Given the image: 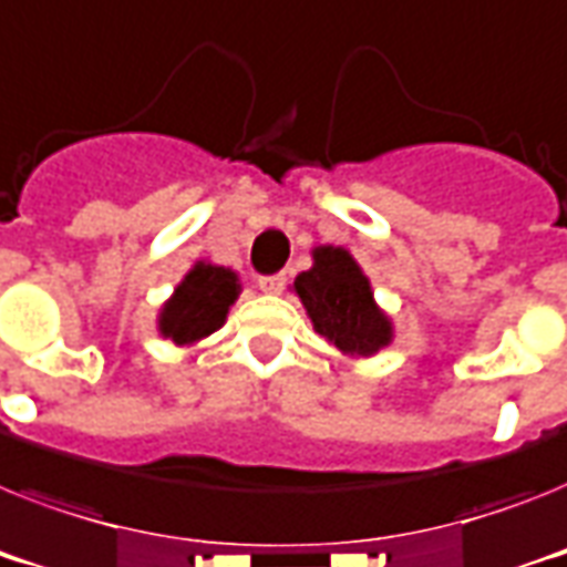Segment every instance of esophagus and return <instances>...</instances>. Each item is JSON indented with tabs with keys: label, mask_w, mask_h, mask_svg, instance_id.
Returning <instances> with one entry per match:
<instances>
[{
	"label": "esophagus",
	"mask_w": 567,
	"mask_h": 567,
	"mask_svg": "<svg viewBox=\"0 0 567 567\" xmlns=\"http://www.w3.org/2000/svg\"><path fill=\"white\" fill-rule=\"evenodd\" d=\"M285 285H288V276L285 274H270V276H259V288L265 293H282Z\"/></svg>",
	"instance_id": "obj_1"
}]
</instances>
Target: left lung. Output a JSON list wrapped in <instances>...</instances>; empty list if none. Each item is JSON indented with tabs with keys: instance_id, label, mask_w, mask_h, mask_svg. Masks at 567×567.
<instances>
[{
	"instance_id": "obj_1",
	"label": "left lung",
	"mask_w": 567,
	"mask_h": 567,
	"mask_svg": "<svg viewBox=\"0 0 567 567\" xmlns=\"http://www.w3.org/2000/svg\"><path fill=\"white\" fill-rule=\"evenodd\" d=\"M293 291L313 328L346 354L369 357L392 340V326L374 306L369 279L342 247H317L313 268L297 276Z\"/></svg>"
}]
</instances>
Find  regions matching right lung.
Instances as JSON below:
<instances>
[{
  "instance_id": "add662e5",
  "label": "right lung",
  "mask_w": 567,
  "mask_h": 567,
  "mask_svg": "<svg viewBox=\"0 0 567 567\" xmlns=\"http://www.w3.org/2000/svg\"><path fill=\"white\" fill-rule=\"evenodd\" d=\"M239 293L236 274L216 265H195L161 311V334L178 346L202 340L221 328L227 308Z\"/></svg>"
}]
</instances>
